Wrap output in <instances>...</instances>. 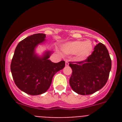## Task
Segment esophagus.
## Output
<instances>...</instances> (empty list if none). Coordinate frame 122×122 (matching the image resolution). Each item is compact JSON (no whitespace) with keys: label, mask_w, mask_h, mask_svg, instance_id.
I'll list each match as a JSON object with an SVG mask.
<instances>
[{"label":"esophagus","mask_w":122,"mask_h":122,"mask_svg":"<svg viewBox=\"0 0 122 122\" xmlns=\"http://www.w3.org/2000/svg\"><path fill=\"white\" fill-rule=\"evenodd\" d=\"M69 65V63L68 62V60H65V66H68Z\"/></svg>","instance_id":"34e87169"}]
</instances>
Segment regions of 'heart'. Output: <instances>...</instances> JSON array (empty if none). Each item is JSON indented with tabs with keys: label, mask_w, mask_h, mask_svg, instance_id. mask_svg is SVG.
<instances>
[{
	"label": "heart",
	"mask_w": 122,
	"mask_h": 122,
	"mask_svg": "<svg viewBox=\"0 0 122 122\" xmlns=\"http://www.w3.org/2000/svg\"><path fill=\"white\" fill-rule=\"evenodd\" d=\"M62 50L68 54H76L77 59L84 60L90 56L93 50V44L90 40L73 41L62 45Z\"/></svg>",
	"instance_id": "1"
}]
</instances>
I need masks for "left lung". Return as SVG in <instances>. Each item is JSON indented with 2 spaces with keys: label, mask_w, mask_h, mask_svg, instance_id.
<instances>
[{
  "label": "left lung",
  "mask_w": 122,
  "mask_h": 122,
  "mask_svg": "<svg viewBox=\"0 0 122 122\" xmlns=\"http://www.w3.org/2000/svg\"><path fill=\"white\" fill-rule=\"evenodd\" d=\"M69 65L73 71L70 78L71 89L78 94L86 95L105 86L111 70V59L106 47L100 43L86 60L70 62Z\"/></svg>",
  "instance_id": "1"
}]
</instances>
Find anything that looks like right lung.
I'll return each instance as SVG.
<instances>
[{
	"label": "right lung",
	"instance_id": "right-lung-1",
	"mask_svg": "<svg viewBox=\"0 0 122 122\" xmlns=\"http://www.w3.org/2000/svg\"><path fill=\"white\" fill-rule=\"evenodd\" d=\"M46 35L36 33L20 41L15 49L11 63V72L15 84L31 95L46 92L54 75L65 67V61L52 62L49 58L54 51L46 50L41 55L36 52L38 45L46 41Z\"/></svg>",
	"mask_w": 122,
	"mask_h": 122
}]
</instances>
